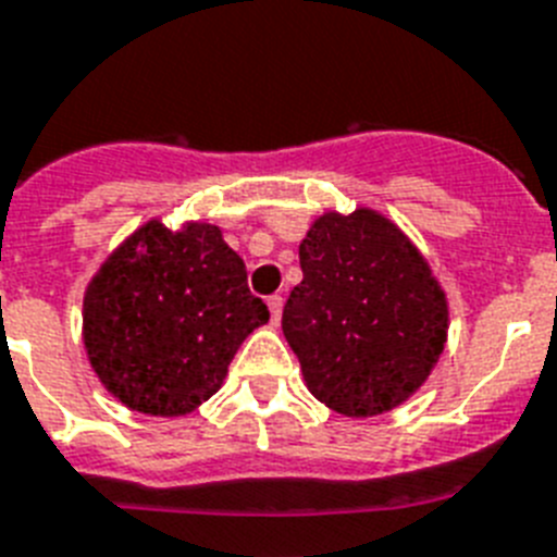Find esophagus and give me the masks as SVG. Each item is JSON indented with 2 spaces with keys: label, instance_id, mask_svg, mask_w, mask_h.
I'll return each instance as SVG.
<instances>
[{
  "label": "esophagus",
  "instance_id": "obj_1",
  "mask_svg": "<svg viewBox=\"0 0 557 557\" xmlns=\"http://www.w3.org/2000/svg\"><path fill=\"white\" fill-rule=\"evenodd\" d=\"M265 306H269V311H271V322L277 325L280 314H283V297H280V294H271L269 300H265Z\"/></svg>",
  "mask_w": 557,
  "mask_h": 557
}]
</instances>
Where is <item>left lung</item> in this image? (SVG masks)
<instances>
[{
    "label": "left lung",
    "mask_w": 557,
    "mask_h": 557,
    "mask_svg": "<svg viewBox=\"0 0 557 557\" xmlns=\"http://www.w3.org/2000/svg\"><path fill=\"white\" fill-rule=\"evenodd\" d=\"M302 283L283 334L308 391L343 416H380L424 385L447 343V297L385 214H320L300 243Z\"/></svg>",
    "instance_id": "8db88e82"
}]
</instances>
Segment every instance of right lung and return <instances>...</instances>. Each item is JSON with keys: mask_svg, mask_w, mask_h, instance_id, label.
I'll list each match as a JSON object with an SVG mask.
<instances>
[{"mask_svg": "<svg viewBox=\"0 0 557 557\" xmlns=\"http://www.w3.org/2000/svg\"><path fill=\"white\" fill-rule=\"evenodd\" d=\"M269 322L240 255L212 223L149 221L84 292V348L101 385L149 416H184L221 391L243 339Z\"/></svg>", "mask_w": 557, "mask_h": 557, "instance_id": "1", "label": "right lung"}]
</instances>
